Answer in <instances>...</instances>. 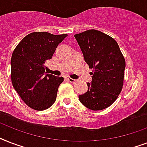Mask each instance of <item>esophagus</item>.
<instances>
[{
  "label": "esophagus",
  "mask_w": 147,
  "mask_h": 147,
  "mask_svg": "<svg viewBox=\"0 0 147 147\" xmlns=\"http://www.w3.org/2000/svg\"><path fill=\"white\" fill-rule=\"evenodd\" d=\"M65 78H66L67 80L69 81V82H70L71 83H74V82H76V79H73V78H70V77H69V76H66L65 77Z\"/></svg>",
  "instance_id": "34e87169"
}]
</instances>
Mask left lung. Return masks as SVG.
Returning a JSON list of instances; mask_svg holds the SVG:
<instances>
[{"label": "left lung", "mask_w": 147, "mask_h": 147, "mask_svg": "<svg viewBox=\"0 0 147 147\" xmlns=\"http://www.w3.org/2000/svg\"><path fill=\"white\" fill-rule=\"evenodd\" d=\"M85 62L93 69L88 91L78 95L88 109L100 111L115 101L123 87L126 63L117 42L110 36L95 30L75 35Z\"/></svg>", "instance_id": "1"}]
</instances>
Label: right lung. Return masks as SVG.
<instances>
[{
  "label": "right lung",
  "mask_w": 147,
  "mask_h": 147,
  "mask_svg": "<svg viewBox=\"0 0 147 147\" xmlns=\"http://www.w3.org/2000/svg\"><path fill=\"white\" fill-rule=\"evenodd\" d=\"M67 34L34 32L26 36L13 52L11 81L15 91L29 107L36 111L49 108L56 99L62 77L47 74L45 63L51 59Z\"/></svg>",
  "instance_id": "add662e5"
}]
</instances>
